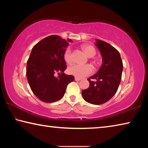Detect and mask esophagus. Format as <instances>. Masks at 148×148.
I'll list each match as a JSON object with an SVG mask.
<instances>
[{"label":"esophagus","instance_id":"1","mask_svg":"<svg viewBox=\"0 0 148 148\" xmlns=\"http://www.w3.org/2000/svg\"><path fill=\"white\" fill-rule=\"evenodd\" d=\"M75 80H76V81H79V80H81V79L79 78V77H75Z\"/></svg>","mask_w":148,"mask_h":148}]
</instances>
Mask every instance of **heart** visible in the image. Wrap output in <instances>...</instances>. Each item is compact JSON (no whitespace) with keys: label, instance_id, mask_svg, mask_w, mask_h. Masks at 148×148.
Wrapping results in <instances>:
<instances>
[{"label":"heart","instance_id":"b5f03b06","mask_svg":"<svg viewBox=\"0 0 148 148\" xmlns=\"http://www.w3.org/2000/svg\"><path fill=\"white\" fill-rule=\"evenodd\" d=\"M82 49L84 50L86 56L89 57L94 56L96 53L95 49L90 45H84L82 46ZM64 59L67 63H71L72 62V53L71 50L70 49H67L65 51L64 53ZM92 71H93V69L90 64H74L69 66L68 69V72L70 74L73 75V76L79 77V78H82L87 75L91 74Z\"/></svg>","mask_w":148,"mask_h":148}]
</instances>
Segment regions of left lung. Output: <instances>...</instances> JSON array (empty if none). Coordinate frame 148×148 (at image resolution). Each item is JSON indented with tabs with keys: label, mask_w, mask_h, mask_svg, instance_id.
Wrapping results in <instances>:
<instances>
[{
	"label": "left lung",
	"mask_w": 148,
	"mask_h": 148,
	"mask_svg": "<svg viewBox=\"0 0 148 148\" xmlns=\"http://www.w3.org/2000/svg\"><path fill=\"white\" fill-rule=\"evenodd\" d=\"M95 44L101 54L102 63L97 72L87 79L89 87L82 91V97L90 104H104L116 93L121 79L122 60L117 50L107 42L96 39ZM95 79L91 81L90 78Z\"/></svg>",
	"instance_id": "obj_1"
}]
</instances>
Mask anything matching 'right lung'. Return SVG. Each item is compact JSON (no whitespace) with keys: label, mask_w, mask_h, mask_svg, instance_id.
Listing matches in <instances>:
<instances>
[{"label":"right lung","mask_w":148,"mask_h":148,"mask_svg":"<svg viewBox=\"0 0 148 148\" xmlns=\"http://www.w3.org/2000/svg\"><path fill=\"white\" fill-rule=\"evenodd\" d=\"M71 39L51 35L32 47L27 62V78L37 98L44 102H53L64 96L68 84L74 80L64 73L66 68L64 53ZM56 72L61 76H54Z\"/></svg>","instance_id":"obj_1"}]
</instances>
